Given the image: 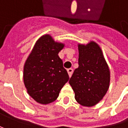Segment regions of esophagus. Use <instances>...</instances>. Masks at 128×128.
I'll list each match as a JSON object with an SVG mask.
<instances>
[{
    "label": "esophagus",
    "instance_id": "34e87169",
    "mask_svg": "<svg viewBox=\"0 0 128 128\" xmlns=\"http://www.w3.org/2000/svg\"><path fill=\"white\" fill-rule=\"evenodd\" d=\"M67 70H68V72L69 77L70 78L72 76V72H73V69H72V68H68Z\"/></svg>",
    "mask_w": 128,
    "mask_h": 128
}]
</instances>
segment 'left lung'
Instances as JSON below:
<instances>
[{"instance_id": "obj_1", "label": "left lung", "mask_w": 128, "mask_h": 128, "mask_svg": "<svg viewBox=\"0 0 128 128\" xmlns=\"http://www.w3.org/2000/svg\"><path fill=\"white\" fill-rule=\"evenodd\" d=\"M78 65L69 83L76 101L82 106H96L106 96L110 72L100 47L94 41L78 44Z\"/></svg>"}]
</instances>
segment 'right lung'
I'll list each match as a JSON object with an SVG mask.
<instances>
[{"label":"right lung","mask_w":128,"mask_h":128,"mask_svg":"<svg viewBox=\"0 0 128 128\" xmlns=\"http://www.w3.org/2000/svg\"><path fill=\"white\" fill-rule=\"evenodd\" d=\"M50 35H44L35 43L23 68V81L28 95L38 103L46 105L58 98L69 80L58 52L64 48Z\"/></svg>","instance_id":"right-lung-1"}]
</instances>
